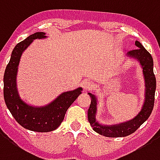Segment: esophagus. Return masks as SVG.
I'll use <instances>...</instances> for the list:
<instances>
[{"label":"esophagus","instance_id":"obj_1","mask_svg":"<svg viewBox=\"0 0 160 160\" xmlns=\"http://www.w3.org/2000/svg\"><path fill=\"white\" fill-rule=\"evenodd\" d=\"M82 86L85 90H91L93 87V84L89 80H85L82 83Z\"/></svg>","mask_w":160,"mask_h":160}]
</instances>
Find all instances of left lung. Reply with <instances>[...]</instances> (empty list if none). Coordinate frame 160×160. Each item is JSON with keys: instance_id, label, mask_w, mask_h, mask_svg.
<instances>
[{"instance_id": "8db88e82", "label": "left lung", "mask_w": 160, "mask_h": 160, "mask_svg": "<svg viewBox=\"0 0 160 160\" xmlns=\"http://www.w3.org/2000/svg\"><path fill=\"white\" fill-rule=\"evenodd\" d=\"M136 46L137 48L130 51L128 55L138 59V61L140 62L141 65L142 66L143 74L145 77L146 84V98L142 109L138 113V115L130 121L116 125L106 126L99 125L98 122L96 121L95 118L97 111V98L92 93H88L92 98L91 105L88 109V121L96 132L104 137H122L132 134L149 118L153 108L156 90V78L153 74V60L151 54L144 48L139 41H136Z\"/></svg>"}]
</instances>
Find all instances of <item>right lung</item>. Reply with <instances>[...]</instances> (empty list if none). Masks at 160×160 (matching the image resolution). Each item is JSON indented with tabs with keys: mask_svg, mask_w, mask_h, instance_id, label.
<instances>
[{
	"mask_svg": "<svg viewBox=\"0 0 160 160\" xmlns=\"http://www.w3.org/2000/svg\"><path fill=\"white\" fill-rule=\"evenodd\" d=\"M41 38H46L45 33L36 32L14 47L4 73L3 95L7 107L20 125L29 131L48 132L56 130L61 125L66 111L78 96L81 94L82 88L63 92L52 103L42 108L29 106L20 99L16 87V75L20 57L35 39Z\"/></svg>",
	"mask_w": 160,
	"mask_h": 160,
	"instance_id": "add662e5",
	"label": "right lung"
}]
</instances>
